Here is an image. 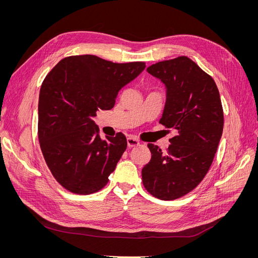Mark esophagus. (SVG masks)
<instances>
[{
    "instance_id": "esophagus-1",
    "label": "esophagus",
    "mask_w": 258,
    "mask_h": 258,
    "mask_svg": "<svg viewBox=\"0 0 258 258\" xmlns=\"http://www.w3.org/2000/svg\"><path fill=\"white\" fill-rule=\"evenodd\" d=\"M127 144H128V147H136V146H139L140 145V141L138 139L134 138V137H129L127 139Z\"/></svg>"
}]
</instances>
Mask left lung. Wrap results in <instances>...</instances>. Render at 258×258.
I'll use <instances>...</instances> for the list:
<instances>
[{"instance_id":"8db88e82","label":"left lung","mask_w":258,"mask_h":258,"mask_svg":"<svg viewBox=\"0 0 258 258\" xmlns=\"http://www.w3.org/2000/svg\"><path fill=\"white\" fill-rule=\"evenodd\" d=\"M147 72L166 86L159 122L175 136L166 154L147 144L152 158L142 181L154 197L174 200L196 188L212 165L224 127L220 92L212 77L185 56L160 61Z\"/></svg>"}]
</instances>
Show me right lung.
<instances>
[{
  "label": "right lung",
  "mask_w": 258,
  "mask_h": 258,
  "mask_svg": "<svg viewBox=\"0 0 258 258\" xmlns=\"http://www.w3.org/2000/svg\"><path fill=\"white\" fill-rule=\"evenodd\" d=\"M144 62L114 63L92 54L62 59L45 77L38 99V140L53 177L69 191L97 192L108 182L127 148L121 132L102 140L93 121L111 110L119 90Z\"/></svg>",
  "instance_id": "right-lung-1"
}]
</instances>
